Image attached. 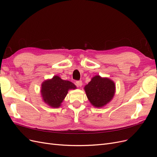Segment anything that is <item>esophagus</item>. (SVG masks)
<instances>
[{
  "mask_svg": "<svg viewBox=\"0 0 157 157\" xmlns=\"http://www.w3.org/2000/svg\"><path fill=\"white\" fill-rule=\"evenodd\" d=\"M76 84H77V86L78 87H81L82 86V80H77L76 81Z\"/></svg>",
  "mask_w": 157,
  "mask_h": 157,
  "instance_id": "34e87169",
  "label": "esophagus"
}]
</instances>
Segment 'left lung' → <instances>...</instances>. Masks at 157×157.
Returning <instances> with one entry per match:
<instances>
[{
    "mask_svg": "<svg viewBox=\"0 0 157 157\" xmlns=\"http://www.w3.org/2000/svg\"><path fill=\"white\" fill-rule=\"evenodd\" d=\"M85 92L89 101L96 107H101L111 100L115 92V85L107 78L95 76L86 86Z\"/></svg>",
    "mask_w": 157,
    "mask_h": 157,
    "instance_id": "obj_1",
    "label": "left lung"
}]
</instances>
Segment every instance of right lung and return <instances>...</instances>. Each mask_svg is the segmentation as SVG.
<instances>
[{
  "label": "right lung",
  "mask_w": 157,
  "mask_h": 157,
  "mask_svg": "<svg viewBox=\"0 0 157 157\" xmlns=\"http://www.w3.org/2000/svg\"><path fill=\"white\" fill-rule=\"evenodd\" d=\"M76 86L68 80H62L55 76L50 80H46L42 84L41 94L44 101L52 107L61 105L69 89H75Z\"/></svg>",
  "instance_id": "add662e5"
}]
</instances>
